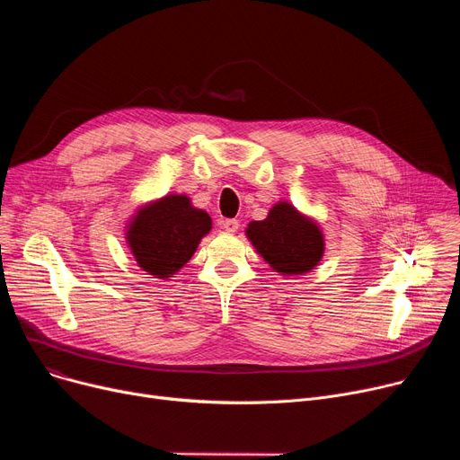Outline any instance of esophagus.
Returning a JSON list of instances; mask_svg holds the SVG:
<instances>
[{"label":"esophagus","instance_id":"esophagus-1","mask_svg":"<svg viewBox=\"0 0 460 460\" xmlns=\"http://www.w3.org/2000/svg\"><path fill=\"white\" fill-rule=\"evenodd\" d=\"M238 220H224L222 222V227L227 231V233H236L238 231Z\"/></svg>","mask_w":460,"mask_h":460}]
</instances>
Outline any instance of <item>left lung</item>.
Listing matches in <instances>:
<instances>
[{"mask_svg":"<svg viewBox=\"0 0 460 460\" xmlns=\"http://www.w3.org/2000/svg\"><path fill=\"white\" fill-rule=\"evenodd\" d=\"M246 234L257 253L283 276L313 270L324 253L319 226L285 201L274 205L264 220L252 222Z\"/></svg>","mask_w":460,"mask_h":460,"instance_id":"left-lung-1","label":"left lung"}]
</instances>
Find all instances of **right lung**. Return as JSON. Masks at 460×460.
<instances>
[{
    "label": "right lung",
    "mask_w": 460,
    "mask_h": 460,
    "mask_svg": "<svg viewBox=\"0 0 460 460\" xmlns=\"http://www.w3.org/2000/svg\"><path fill=\"white\" fill-rule=\"evenodd\" d=\"M210 216L186 196H165L139 208L128 224L127 243L139 267L155 278H172L191 259L210 231Z\"/></svg>",
    "instance_id": "1"
}]
</instances>
